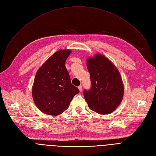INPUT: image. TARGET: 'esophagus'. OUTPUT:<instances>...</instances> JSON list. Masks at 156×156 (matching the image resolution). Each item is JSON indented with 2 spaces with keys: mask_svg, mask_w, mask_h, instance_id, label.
I'll list each match as a JSON object with an SVG mask.
<instances>
[{
  "mask_svg": "<svg viewBox=\"0 0 156 156\" xmlns=\"http://www.w3.org/2000/svg\"><path fill=\"white\" fill-rule=\"evenodd\" d=\"M78 89H79L80 92H81V91H82V85H80V86L78 87Z\"/></svg>",
  "mask_w": 156,
  "mask_h": 156,
  "instance_id": "esophagus-1",
  "label": "esophagus"
}]
</instances>
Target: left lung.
I'll use <instances>...</instances> for the list:
<instances>
[{
  "label": "left lung",
  "instance_id": "left-lung-1",
  "mask_svg": "<svg viewBox=\"0 0 156 156\" xmlns=\"http://www.w3.org/2000/svg\"><path fill=\"white\" fill-rule=\"evenodd\" d=\"M91 88L83 91L89 108L100 114L113 112L120 104L124 87L118 69L104 55L98 54L87 61Z\"/></svg>",
  "mask_w": 156,
  "mask_h": 156
}]
</instances>
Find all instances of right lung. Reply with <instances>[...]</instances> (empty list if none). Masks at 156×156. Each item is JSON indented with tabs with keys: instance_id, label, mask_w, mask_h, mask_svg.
Here are the masks:
<instances>
[{
	"instance_id": "obj_1",
	"label": "right lung",
	"mask_w": 156,
	"mask_h": 156,
	"mask_svg": "<svg viewBox=\"0 0 156 156\" xmlns=\"http://www.w3.org/2000/svg\"><path fill=\"white\" fill-rule=\"evenodd\" d=\"M71 51L55 52L37 71L32 96L37 108L44 113L59 115L66 110L73 97L80 92L71 84L65 62Z\"/></svg>"
}]
</instances>
